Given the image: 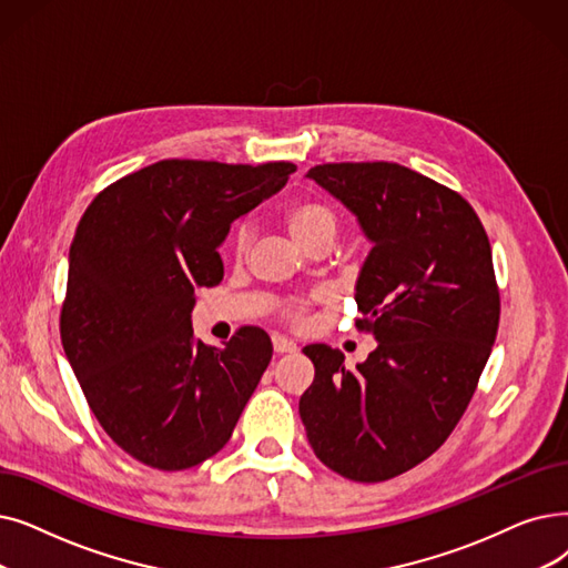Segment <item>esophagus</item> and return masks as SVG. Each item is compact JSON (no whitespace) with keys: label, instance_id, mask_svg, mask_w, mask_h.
Wrapping results in <instances>:
<instances>
[{"label":"esophagus","instance_id":"esophagus-1","mask_svg":"<svg viewBox=\"0 0 568 568\" xmlns=\"http://www.w3.org/2000/svg\"><path fill=\"white\" fill-rule=\"evenodd\" d=\"M274 351L278 355H287V353H297V343L285 338V336H274Z\"/></svg>","mask_w":568,"mask_h":568}]
</instances>
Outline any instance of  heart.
Masks as SVG:
<instances>
[{"label":"heart","instance_id":"b5f03b06","mask_svg":"<svg viewBox=\"0 0 568 568\" xmlns=\"http://www.w3.org/2000/svg\"><path fill=\"white\" fill-rule=\"evenodd\" d=\"M285 227L302 248L315 251V248H329L332 241L338 234L341 220L336 209L329 202L317 200V196H308V200L294 202L285 211ZM248 245H251V230L243 225L236 230V236H234V253L239 260L248 253ZM323 300H325V292H313L308 297L285 300L281 306V315L290 325L300 327L306 323L308 308L315 302H323Z\"/></svg>","mask_w":568,"mask_h":568}]
</instances>
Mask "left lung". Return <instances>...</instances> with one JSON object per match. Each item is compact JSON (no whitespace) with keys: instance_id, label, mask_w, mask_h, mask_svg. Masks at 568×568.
<instances>
[{"instance_id":"obj_1","label":"left lung","mask_w":568,"mask_h":568,"mask_svg":"<svg viewBox=\"0 0 568 568\" xmlns=\"http://www.w3.org/2000/svg\"><path fill=\"white\" fill-rule=\"evenodd\" d=\"M308 176L374 241L357 281V329L378 348L348 368L306 345L300 399L313 453L357 483H383L434 455L478 387L499 329V285L480 217L464 196L397 162H329Z\"/></svg>"}]
</instances>
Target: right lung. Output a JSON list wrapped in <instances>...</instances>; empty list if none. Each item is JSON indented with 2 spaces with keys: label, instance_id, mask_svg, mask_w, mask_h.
I'll list each match as a JSON object with an SVG mask.
<instances>
[{
  "label": "right lung",
  "instance_id": "1",
  "mask_svg": "<svg viewBox=\"0 0 568 568\" xmlns=\"http://www.w3.org/2000/svg\"><path fill=\"white\" fill-rule=\"evenodd\" d=\"M292 162L160 160L104 187L69 248L60 336L104 432L160 471L225 448L274 345L241 327L225 348L196 341L194 290L223 281L217 245L278 192Z\"/></svg>",
  "mask_w": 568,
  "mask_h": 568
}]
</instances>
